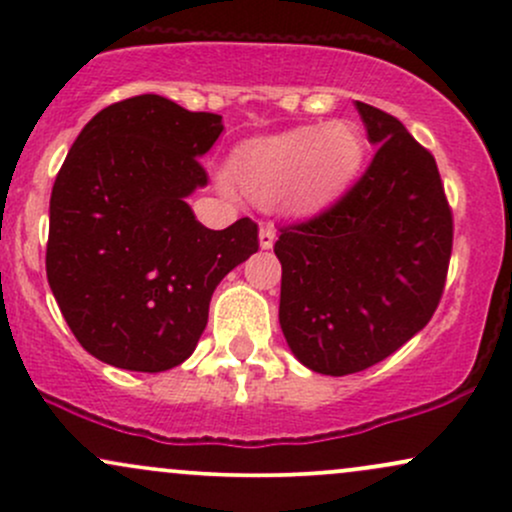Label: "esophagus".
Returning a JSON list of instances; mask_svg holds the SVG:
<instances>
[{"label": "esophagus", "instance_id": "1", "mask_svg": "<svg viewBox=\"0 0 512 512\" xmlns=\"http://www.w3.org/2000/svg\"><path fill=\"white\" fill-rule=\"evenodd\" d=\"M274 240H276L274 223H262V226H260V248L269 250L274 245Z\"/></svg>", "mask_w": 512, "mask_h": 512}]
</instances>
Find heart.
<instances>
[{
  "instance_id": "1",
  "label": "heart",
  "mask_w": 512,
  "mask_h": 512,
  "mask_svg": "<svg viewBox=\"0 0 512 512\" xmlns=\"http://www.w3.org/2000/svg\"><path fill=\"white\" fill-rule=\"evenodd\" d=\"M363 142L346 122L296 127L255 139L233 156V175L250 199L293 214L325 207L356 178Z\"/></svg>"
}]
</instances>
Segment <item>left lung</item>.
Masks as SVG:
<instances>
[{
    "label": "left lung",
    "mask_w": 512,
    "mask_h": 512,
    "mask_svg": "<svg viewBox=\"0 0 512 512\" xmlns=\"http://www.w3.org/2000/svg\"><path fill=\"white\" fill-rule=\"evenodd\" d=\"M378 146L361 180L315 219L281 228L279 325L293 356L349 375L395 354L436 313L452 211L431 151L397 117L356 101Z\"/></svg>",
    "instance_id": "obj_1"
}]
</instances>
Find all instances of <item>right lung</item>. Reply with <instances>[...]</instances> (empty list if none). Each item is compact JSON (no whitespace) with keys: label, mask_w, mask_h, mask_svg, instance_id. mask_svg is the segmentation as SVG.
Returning a JSON list of instances; mask_svg holds the SVG:
<instances>
[{"label":"right lung","mask_w":512,"mask_h":512,"mask_svg":"<svg viewBox=\"0 0 512 512\" xmlns=\"http://www.w3.org/2000/svg\"><path fill=\"white\" fill-rule=\"evenodd\" d=\"M221 132V115L144 93L93 115L64 158L45 269L69 330L98 361L180 366L207 327L211 293L260 248L255 221L211 231L187 204L209 182L199 158Z\"/></svg>","instance_id":"add662e5"}]
</instances>
